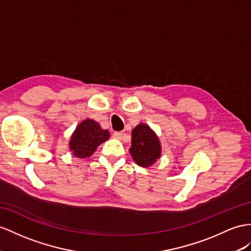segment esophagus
I'll use <instances>...</instances> for the list:
<instances>
[{"instance_id": "obj_1", "label": "esophagus", "mask_w": 251, "mask_h": 251, "mask_svg": "<svg viewBox=\"0 0 251 251\" xmlns=\"http://www.w3.org/2000/svg\"><path fill=\"white\" fill-rule=\"evenodd\" d=\"M125 136V133L123 131H114L113 132V137L117 139H123Z\"/></svg>"}]
</instances>
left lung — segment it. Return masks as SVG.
I'll list each match as a JSON object with an SVG mask.
<instances>
[{"label":"left lung","mask_w":251,"mask_h":251,"mask_svg":"<svg viewBox=\"0 0 251 251\" xmlns=\"http://www.w3.org/2000/svg\"><path fill=\"white\" fill-rule=\"evenodd\" d=\"M134 161L147 168L156 162L161 153L159 139L150 126L139 124L131 132V147L129 150Z\"/></svg>","instance_id":"obj_1"}]
</instances>
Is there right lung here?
Returning <instances> with one entry per match:
<instances>
[{
	"label": "right lung",
	"instance_id": "add662e5",
	"mask_svg": "<svg viewBox=\"0 0 251 251\" xmlns=\"http://www.w3.org/2000/svg\"><path fill=\"white\" fill-rule=\"evenodd\" d=\"M109 138V131L101 129L93 120H85L76 127L70 140V150L78 158H87L92 155L98 146Z\"/></svg>",
	"mask_w": 251,
	"mask_h": 251
}]
</instances>
